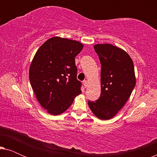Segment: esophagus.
Here are the masks:
<instances>
[{"label": "esophagus", "instance_id": "34e87169", "mask_svg": "<svg viewBox=\"0 0 157 157\" xmlns=\"http://www.w3.org/2000/svg\"><path fill=\"white\" fill-rule=\"evenodd\" d=\"M83 85H84L85 88L88 87V85H89V82H88V81H83Z\"/></svg>", "mask_w": 157, "mask_h": 157}]
</instances>
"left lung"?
<instances>
[{
	"label": "left lung",
	"mask_w": 157,
	"mask_h": 157,
	"mask_svg": "<svg viewBox=\"0 0 157 157\" xmlns=\"http://www.w3.org/2000/svg\"><path fill=\"white\" fill-rule=\"evenodd\" d=\"M101 64V96L88 101L92 113L101 120L112 119L129 98L136 85L134 63L123 49L109 44L94 46Z\"/></svg>",
	"instance_id": "obj_1"
}]
</instances>
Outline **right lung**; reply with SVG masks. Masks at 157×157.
I'll return each instance as SVG.
<instances>
[{"label":"right lung","instance_id":"obj_1","mask_svg":"<svg viewBox=\"0 0 157 157\" xmlns=\"http://www.w3.org/2000/svg\"><path fill=\"white\" fill-rule=\"evenodd\" d=\"M83 47L77 40L55 36L36 51L29 68V80L36 98L51 115L66 111L81 93L75 57Z\"/></svg>","mask_w":157,"mask_h":157}]
</instances>
